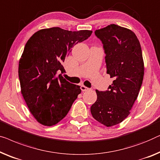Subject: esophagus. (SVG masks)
<instances>
[{
    "mask_svg": "<svg viewBox=\"0 0 160 160\" xmlns=\"http://www.w3.org/2000/svg\"><path fill=\"white\" fill-rule=\"evenodd\" d=\"M81 89H82V90L83 92H86V91H88V90H89V88L85 87L84 85L81 86Z\"/></svg>",
    "mask_w": 160,
    "mask_h": 160,
    "instance_id": "obj_1",
    "label": "esophagus"
}]
</instances>
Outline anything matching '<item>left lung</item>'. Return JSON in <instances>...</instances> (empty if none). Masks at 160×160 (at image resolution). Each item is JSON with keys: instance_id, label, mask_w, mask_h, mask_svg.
Segmentation results:
<instances>
[{"instance_id": "obj_1", "label": "left lung", "mask_w": 160, "mask_h": 160, "mask_svg": "<svg viewBox=\"0 0 160 160\" xmlns=\"http://www.w3.org/2000/svg\"><path fill=\"white\" fill-rule=\"evenodd\" d=\"M94 33L103 44L107 73L114 80L107 91L96 90L97 99L90 110L94 119L110 127L128 116L138 97L144 74L142 48L133 32L118 25Z\"/></svg>"}]
</instances>
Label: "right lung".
<instances>
[{"mask_svg": "<svg viewBox=\"0 0 160 160\" xmlns=\"http://www.w3.org/2000/svg\"><path fill=\"white\" fill-rule=\"evenodd\" d=\"M92 33L52 27L39 30L27 41L18 63L21 92L40 123L51 126L61 121L82 92L57 73L66 72L63 63L71 48Z\"/></svg>", "mask_w": 160, "mask_h": 160, "instance_id": "1", "label": "right lung"}]
</instances>
